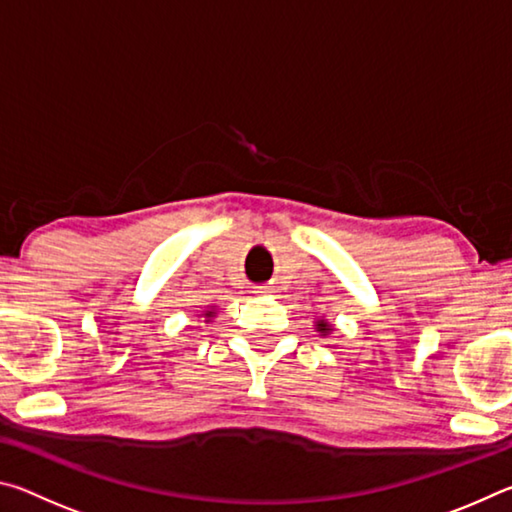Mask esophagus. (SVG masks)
Listing matches in <instances>:
<instances>
[{
    "mask_svg": "<svg viewBox=\"0 0 512 512\" xmlns=\"http://www.w3.org/2000/svg\"><path fill=\"white\" fill-rule=\"evenodd\" d=\"M255 293L264 296V293H271V287H266V284H259V287H255Z\"/></svg>",
    "mask_w": 512,
    "mask_h": 512,
    "instance_id": "34e87169",
    "label": "esophagus"
}]
</instances>
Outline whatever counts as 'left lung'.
I'll return each instance as SVG.
<instances>
[{"mask_svg":"<svg viewBox=\"0 0 512 512\" xmlns=\"http://www.w3.org/2000/svg\"><path fill=\"white\" fill-rule=\"evenodd\" d=\"M327 327H329L327 323H318V329H320V332H327Z\"/></svg>","mask_w":512,"mask_h":512,"instance_id":"obj_1","label":"left lung"}]
</instances>
